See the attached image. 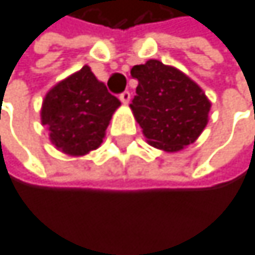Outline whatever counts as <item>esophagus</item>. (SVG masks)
Wrapping results in <instances>:
<instances>
[{
    "mask_svg": "<svg viewBox=\"0 0 255 255\" xmlns=\"http://www.w3.org/2000/svg\"><path fill=\"white\" fill-rule=\"evenodd\" d=\"M119 99H121V102H122V104H128V102H130V99H131L130 92H124V93H121V95H119Z\"/></svg>",
    "mask_w": 255,
    "mask_h": 255,
    "instance_id": "obj_1",
    "label": "esophagus"
}]
</instances>
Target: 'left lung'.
<instances>
[{
    "mask_svg": "<svg viewBox=\"0 0 255 255\" xmlns=\"http://www.w3.org/2000/svg\"><path fill=\"white\" fill-rule=\"evenodd\" d=\"M131 76L139 84L130 109L146 142L176 153L200 136L211 102L193 79L157 59L134 65Z\"/></svg>",
    "mask_w": 255,
    "mask_h": 255,
    "instance_id": "left-lung-1",
    "label": "left lung"
}]
</instances>
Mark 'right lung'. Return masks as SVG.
Masks as SVG:
<instances>
[{"label":"right lung","instance_id":"right-lung-1","mask_svg":"<svg viewBox=\"0 0 255 255\" xmlns=\"http://www.w3.org/2000/svg\"><path fill=\"white\" fill-rule=\"evenodd\" d=\"M121 101L110 95L89 65L52 87L42 101L41 122L56 148L68 156H85L102 143Z\"/></svg>","mask_w":255,"mask_h":255}]
</instances>
